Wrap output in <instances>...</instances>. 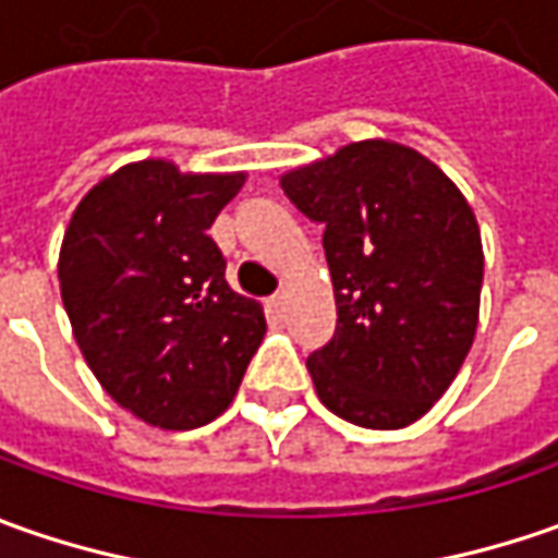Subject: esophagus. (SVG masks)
<instances>
[{
	"instance_id": "obj_1",
	"label": "esophagus",
	"mask_w": 558,
	"mask_h": 558,
	"mask_svg": "<svg viewBox=\"0 0 558 558\" xmlns=\"http://www.w3.org/2000/svg\"><path fill=\"white\" fill-rule=\"evenodd\" d=\"M267 313L272 319H282L286 316V294H272L267 301Z\"/></svg>"
}]
</instances>
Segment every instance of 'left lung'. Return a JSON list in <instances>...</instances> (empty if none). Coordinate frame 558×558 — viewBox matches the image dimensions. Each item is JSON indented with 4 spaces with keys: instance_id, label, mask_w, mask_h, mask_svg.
I'll use <instances>...</instances> for the list:
<instances>
[{
    "instance_id": "left-lung-1",
    "label": "left lung",
    "mask_w": 558,
    "mask_h": 558,
    "mask_svg": "<svg viewBox=\"0 0 558 558\" xmlns=\"http://www.w3.org/2000/svg\"><path fill=\"white\" fill-rule=\"evenodd\" d=\"M282 192L326 226L338 323L307 356L316 395L363 428L416 422L478 329L484 251L472 207L440 167L388 140L289 170Z\"/></svg>"
}]
</instances>
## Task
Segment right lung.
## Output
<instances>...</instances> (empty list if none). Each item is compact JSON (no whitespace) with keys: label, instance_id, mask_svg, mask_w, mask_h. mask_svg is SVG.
<instances>
[{"label":"right lung","instance_id":"1","mask_svg":"<svg viewBox=\"0 0 558 558\" xmlns=\"http://www.w3.org/2000/svg\"><path fill=\"white\" fill-rule=\"evenodd\" d=\"M242 185L245 173L126 163L86 192L64 232L58 282L76 344L101 388L155 428L220 416L267 332L207 235Z\"/></svg>","mask_w":558,"mask_h":558}]
</instances>
